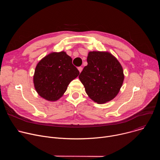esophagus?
Returning a JSON list of instances; mask_svg holds the SVG:
<instances>
[{"label": "esophagus", "mask_w": 160, "mask_h": 160, "mask_svg": "<svg viewBox=\"0 0 160 160\" xmlns=\"http://www.w3.org/2000/svg\"><path fill=\"white\" fill-rule=\"evenodd\" d=\"M78 70L79 72H80V73H81V72H82V70H83V68H82V67H81V66H80V67H78Z\"/></svg>", "instance_id": "34e87169"}]
</instances>
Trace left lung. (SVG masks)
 <instances>
[{"mask_svg": "<svg viewBox=\"0 0 160 160\" xmlns=\"http://www.w3.org/2000/svg\"><path fill=\"white\" fill-rule=\"evenodd\" d=\"M87 65L78 78L88 96L98 104L109 102L120 92L124 80L123 68L111 53L90 51Z\"/></svg>", "mask_w": 160, "mask_h": 160, "instance_id": "8db88e82", "label": "left lung"}]
</instances>
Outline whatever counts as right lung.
I'll return each instance as SVG.
<instances>
[{"mask_svg": "<svg viewBox=\"0 0 160 160\" xmlns=\"http://www.w3.org/2000/svg\"><path fill=\"white\" fill-rule=\"evenodd\" d=\"M80 74L66 52H53L37 64L33 75L38 94L49 101H56L64 94L69 83Z\"/></svg>", "mask_w": 160, "mask_h": 160, "instance_id": "1", "label": "right lung"}]
</instances>
